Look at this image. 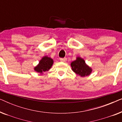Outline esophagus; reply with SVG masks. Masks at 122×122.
<instances>
[{
  "instance_id": "obj_1",
  "label": "esophagus",
  "mask_w": 122,
  "mask_h": 122,
  "mask_svg": "<svg viewBox=\"0 0 122 122\" xmlns=\"http://www.w3.org/2000/svg\"><path fill=\"white\" fill-rule=\"evenodd\" d=\"M60 60H61V61H63V62H66V60H67V58H61V59H60Z\"/></svg>"
}]
</instances>
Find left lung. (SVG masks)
<instances>
[{"mask_svg":"<svg viewBox=\"0 0 122 122\" xmlns=\"http://www.w3.org/2000/svg\"><path fill=\"white\" fill-rule=\"evenodd\" d=\"M71 66L73 71L81 76H87L92 72L91 68L86 64L84 60L79 57L71 62Z\"/></svg>","mask_w":122,"mask_h":122,"instance_id":"8db88e82","label":"left lung"}]
</instances>
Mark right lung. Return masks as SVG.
<instances>
[{
	"label": "right lung",
	"mask_w": 122,
	"mask_h": 122,
	"mask_svg": "<svg viewBox=\"0 0 122 122\" xmlns=\"http://www.w3.org/2000/svg\"><path fill=\"white\" fill-rule=\"evenodd\" d=\"M53 63V61L51 58L48 56H44L41 60L39 64L35 67L34 70L37 72L42 73L44 71H48L52 66Z\"/></svg>",
	"instance_id": "obj_1"
}]
</instances>
